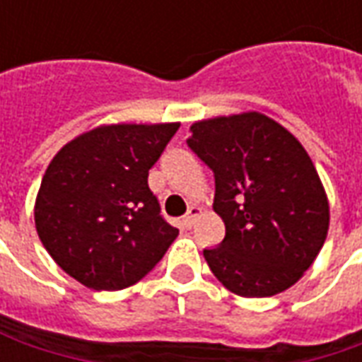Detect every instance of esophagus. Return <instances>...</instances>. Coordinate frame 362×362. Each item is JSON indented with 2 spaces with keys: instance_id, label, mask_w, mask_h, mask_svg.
Returning a JSON list of instances; mask_svg holds the SVG:
<instances>
[{
  "instance_id": "obj_1",
  "label": "esophagus",
  "mask_w": 362,
  "mask_h": 362,
  "mask_svg": "<svg viewBox=\"0 0 362 362\" xmlns=\"http://www.w3.org/2000/svg\"><path fill=\"white\" fill-rule=\"evenodd\" d=\"M199 215H202V207H197V205H192V207H189V211L186 213V217H184V221H182V223H184V227L192 228V225H194V221H196L197 217H199Z\"/></svg>"
}]
</instances>
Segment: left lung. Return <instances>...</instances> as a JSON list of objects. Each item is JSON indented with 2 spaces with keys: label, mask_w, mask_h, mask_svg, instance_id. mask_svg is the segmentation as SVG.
<instances>
[{
  "label": "left lung",
  "mask_w": 362,
  "mask_h": 362,
  "mask_svg": "<svg viewBox=\"0 0 362 362\" xmlns=\"http://www.w3.org/2000/svg\"><path fill=\"white\" fill-rule=\"evenodd\" d=\"M188 145L215 174L213 209L225 240L204 250L213 275L238 296L295 285L326 243L329 202L295 135L259 112L194 122Z\"/></svg>",
  "instance_id": "8db88e82"
}]
</instances>
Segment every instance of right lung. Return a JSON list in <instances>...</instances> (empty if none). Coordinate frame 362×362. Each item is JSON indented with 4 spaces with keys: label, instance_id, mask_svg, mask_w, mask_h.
<instances>
[{
    "label": "right lung",
    "instance_id": "obj_1",
    "mask_svg": "<svg viewBox=\"0 0 362 362\" xmlns=\"http://www.w3.org/2000/svg\"><path fill=\"white\" fill-rule=\"evenodd\" d=\"M178 127L180 122L104 124L50 160L36 194V233L52 259L85 287L135 285L178 236L147 184Z\"/></svg>",
    "mask_w": 362,
    "mask_h": 362
}]
</instances>
